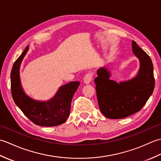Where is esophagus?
Wrapping results in <instances>:
<instances>
[{"mask_svg":"<svg viewBox=\"0 0 161 161\" xmlns=\"http://www.w3.org/2000/svg\"><path fill=\"white\" fill-rule=\"evenodd\" d=\"M92 80H93V74L91 73H88L85 75L84 77V82L85 84H89Z\"/></svg>","mask_w":161,"mask_h":161,"instance_id":"obj_1","label":"esophagus"}]
</instances>
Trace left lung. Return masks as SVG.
<instances>
[{
	"label": "left lung",
	"instance_id": "8db88e82",
	"mask_svg": "<svg viewBox=\"0 0 161 161\" xmlns=\"http://www.w3.org/2000/svg\"><path fill=\"white\" fill-rule=\"evenodd\" d=\"M133 53L140 61L137 75L131 80L117 83L111 80L106 68L97 71L95 79L99 107L106 118L122 119L141 110L154 88L153 67L151 58L135 42Z\"/></svg>",
	"mask_w": 161,
	"mask_h": 161
}]
</instances>
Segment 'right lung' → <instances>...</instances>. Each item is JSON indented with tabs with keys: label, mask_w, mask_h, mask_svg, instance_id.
<instances>
[{
	"label": "right lung",
	"mask_w": 161,
	"mask_h": 161,
	"mask_svg": "<svg viewBox=\"0 0 161 161\" xmlns=\"http://www.w3.org/2000/svg\"><path fill=\"white\" fill-rule=\"evenodd\" d=\"M28 50L25 47L16 60L11 71V91L13 100L27 118L35 125L54 126L63 124L70 115V104L80 81H71L61 86L51 100L40 102L28 96L20 84L19 70L21 61Z\"/></svg>",
	"instance_id": "1"
}]
</instances>
